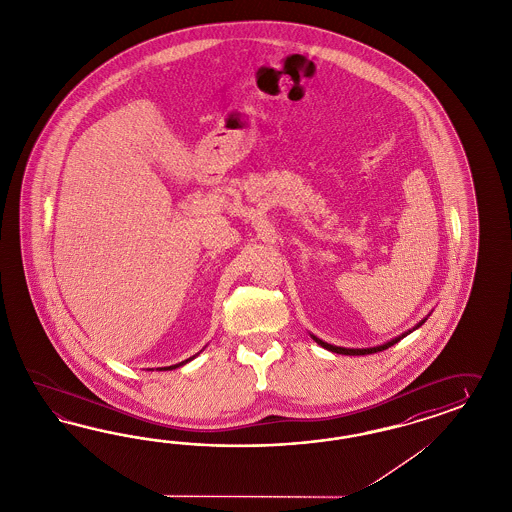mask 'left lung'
<instances>
[{
  "instance_id": "obj_1",
  "label": "left lung",
  "mask_w": 512,
  "mask_h": 512,
  "mask_svg": "<svg viewBox=\"0 0 512 512\" xmlns=\"http://www.w3.org/2000/svg\"><path fill=\"white\" fill-rule=\"evenodd\" d=\"M426 319L428 317H424L420 323H417V325L413 326L411 330H407V332H403V334H400L398 338H392V340L387 341V343H383V345H375V347H366V349H351V347H338V345H332V343H326V341L319 340L317 336H313V334H310L311 338L313 340L317 341L321 347H325V349H328V351H332V353H338V355H351V357H360V355H372V353H379V351H385V349H388L390 345H394V343H398V341L402 340V338H405L407 334H411L413 330H417L419 326L424 325L426 323Z\"/></svg>"
}]
</instances>
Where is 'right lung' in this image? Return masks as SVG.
Wrapping results in <instances>:
<instances>
[{
    "label": "right lung",
    "instance_id": "add662e5",
    "mask_svg": "<svg viewBox=\"0 0 512 512\" xmlns=\"http://www.w3.org/2000/svg\"><path fill=\"white\" fill-rule=\"evenodd\" d=\"M197 355H199V353H197ZM197 355H195V357H197ZM195 357H189L187 358V360H184V362H180V364H174V366H167V368H157V370H159V372H167V370H176V368L184 366V364H187V362H191V360H193V358Z\"/></svg>",
    "mask_w": 512,
    "mask_h": 512
}]
</instances>
